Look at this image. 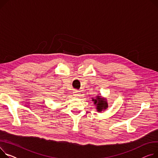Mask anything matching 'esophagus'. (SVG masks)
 Returning a JSON list of instances; mask_svg holds the SVG:
<instances>
[{
  "mask_svg": "<svg viewBox=\"0 0 158 158\" xmlns=\"http://www.w3.org/2000/svg\"><path fill=\"white\" fill-rule=\"evenodd\" d=\"M80 93H79V91H77V90H74L73 91V96L74 97H77L79 95H80V94H79Z\"/></svg>",
  "mask_w": 158,
  "mask_h": 158,
  "instance_id": "esophagus-1",
  "label": "esophagus"
}]
</instances>
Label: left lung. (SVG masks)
Here are the masks:
<instances>
[{"instance_id":"left-lung-1","label":"left lung","mask_w":158,"mask_h":158,"mask_svg":"<svg viewBox=\"0 0 158 158\" xmlns=\"http://www.w3.org/2000/svg\"><path fill=\"white\" fill-rule=\"evenodd\" d=\"M92 101L94 102V106H96L97 110L98 112H101L108 108L107 99L102 97L100 95H97L95 98H92Z\"/></svg>"}]
</instances>
